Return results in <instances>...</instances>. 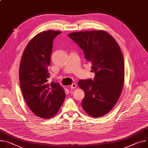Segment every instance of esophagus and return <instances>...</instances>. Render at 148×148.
<instances>
[{"label":"esophagus","instance_id":"obj_1","mask_svg":"<svg viewBox=\"0 0 148 148\" xmlns=\"http://www.w3.org/2000/svg\"><path fill=\"white\" fill-rule=\"evenodd\" d=\"M76 84H72L70 86V88L72 89H75V88H76Z\"/></svg>","mask_w":148,"mask_h":148}]
</instances>
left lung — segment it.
<instances>
[{"instance_id": "obj_1", "label": "left lung", "mask_w": 148, "mask_h": 148, "mask_svg": "<svg viewBox=\"0 0 148 148\" xmlns=\"http://www.w3.org/2000/svg\"><path fill=\"white\" fill-rule=\"evenodd\" d=\"M67 36L83 50L95 73L93 81H78L85 92L82 107L90 117L103 116L116 105L123 88L124 63L120 47L103 30L75 32Z\"/></svg>"}]
</instances>
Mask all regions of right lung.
I'll return each mask as SVG.
<instances>
[{
	"mask_svg": "<svg viewBox=\"0 0 148 148\" xmlns=\"http://www.w3.org/2000/svg\"><path fill=\"white\" fill-rule=\"evenodd\" d=\"M59 31H43L33 37L22 54L19 71V84L30 110L40 118L50 119L59 111L65 98L58 83L48 82V67L54 38Z\"/></svg>",
	"mask_w": 148,
	"mask_h": 148,
	"instance_id": "add662e5",
	"label": "right lung"
}]
</instances>
